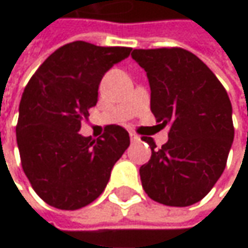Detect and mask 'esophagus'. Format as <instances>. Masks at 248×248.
<instances>
[{
	"mask_svg": "<svg viewBox=\"0 0 248 248\" xmlns=\"http://www.w3.org/2000/svg\"><path fill=\"white\" fill-rule=\"evenodd\" d=\"M129 137H131V140H134V142H135V140H139L138 134H135V132H132V131L129 132Z\"/></svg>",
	"mask_w": 248,
	"mask_h": 248,
	"instance_id": "1",
	"label": "esophagus"
}]
</instances>
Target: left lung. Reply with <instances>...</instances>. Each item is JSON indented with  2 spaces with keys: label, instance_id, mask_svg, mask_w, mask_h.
I'll return each instance as SVG.
<instances>
[{
  "label": "left lung",
  "instance_id": "obj_1",
  "mask_svg": "<svg viewBox=\"0 0 248 248\" xmlns=\"http://www.w3.org/2000/svg\"><path fill=\"white\" fill-rule=\"evenodd\" d=\"M148 74L150 110L168 140L139 168L148 196L164 205L200 202L224 172L234 137L232 105L224 85L196 55L184 48L134 49Z\"/></svg>",
  "mask_w": 248,
  "mask_h": 248
}]
</instances>
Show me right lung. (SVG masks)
Masks as SVG:
<instances>
[{
    "label": "right lung",
    "mask_w": 248,
    "mask_h": 248,
    "mask_svg": "<svg viewBox=\"0 0 248 248\" xmlns=\"http://www.w3.org/2000/svg\"><path fill=\"white\" fill-rule=\"evenodd\" d=\"M127 46L66 44L49 55L24 88L16 140L34 192L59 210H78L105 190L111 168L129 146L128 132L110 124L96 139L78 134L98 102L105 73Z\"/></svg>",
    "instance_id": "obj_1"
}]
</instances>
